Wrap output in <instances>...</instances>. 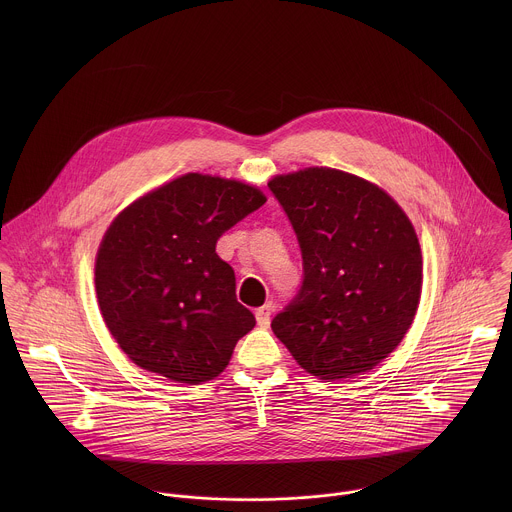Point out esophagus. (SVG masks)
<instances>
[{
  "label": "esophagus",
  "mask_w": 512,
  "mask_h": 512,
  "mask_svg": "<svg viewBox=\"0 0 512 512\" xmlns=\"http://www.w3.org/2000/svg\"><path fill=\"white\" fill-rule=\"evenodd\" d=\"M270 315H272V305L266 303L262 307L256 309V321H258V327L262 329H268L270 327Z\"/></svg>",
  "instance_id": "esophagus-1"
}]
</instances>
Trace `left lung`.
I'll use <instances>...</instances> for the list:
<instances>
[{"instance_id":"8db88e82","label":"left lung","mask_w":512,"mask_h":512,"mask_svg":"<svg viewBox=\"0 0 512 512\" xmlns=\"http://www.w3.org/2000/svg\"><path fill=\"white\" fill-rule=\"evenodd\" d=\"M303 258V282L272 319L297 365L321 380L363 374L408 333L422 293V252L398 203L365 179L307 167L268 183Z\"/></svg>"}]
</instances>
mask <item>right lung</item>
I'll use <instances>...</instances> for the list:
<instances>
[{"label": "right lung", "instance_id": "obj_1", "mask_svg": "<svg viewBox=\"0 0 512 512\" xmlns=\"http://www.w3.org/2000/svg\"><path fill=\"white\" fill-rule=\"evenodd\" d=\"M264 203L256 187L187 173L110 224L96 254V295L106 327L136 365L187 384L226 368L256 319L236 301L234 270L215 248Z\"/></svg>", "mask_w": 512, "mask_h": 512}]
</instances>
